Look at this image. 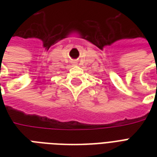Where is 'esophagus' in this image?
Wrapping results in <instances>:
<instances>
[{"label":"esophagus","mask_w":157,"mask_h":157,"mask_svg":"<svg viewBox=\"0 0 157 157\" xmlns=\"http://www.w3.org/2000/svg\"><path fill=\"white\" fill-rule=\"evenodd\" d=\"M71 64H72V66H76V65H77V63H76V62H72Z\"/></svg>","instance_id":"1"}]
</instances>
